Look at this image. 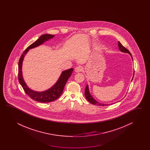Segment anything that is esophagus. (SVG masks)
<instances>
[{
  "label": "esophagus",
  "mask_w": 150,
  "mask_h": 150,
  "mask_svg": "<svg viewBox=\"0 0 150 150\" xmlns=\"http://www.w3.org/2000/svg\"><path fill=\"white\" fill-rule=\"evenodd\" d=\"M83 67H80V66L77 67L75 68V71H76V72H81V71H83Z\"/></svg>",
  "instance_id": "esophagus-1"
}]
</instances>
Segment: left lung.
<instances>
[{
    "label": "left lung",
    "instance_id": "8db88e82",
    "mask_svg": "<svg viewBox=\"0 0 150 150\" xmlns=\"http://www.w3.org/2000/svg\"><path fill=\"white\" fill-rule=\"evenodd\" d=\"M118 48H119V50L120 51L122 52H125V53H127L129 54H130L131 56V57L132 59V55L131 54L130 52H129V51L127 50V49L125 48V47H123L122 45H121V43L118 42ZM134 74H133V76H132V80L134 78ZM131 80V81H132ZM85 96L86 97V99L88 101V102H90L91 103H92L93 105H99V106H106V105H110V104H104V103H100V102L97 101L96 100L93 98L92 95L91 94V93L89 92V87H88V84L86 85V88H85ZM112 103H111V105H112Z\"/></svg>",
    "mask_w": 150,
    "mask_h": 150
}]
</instances>
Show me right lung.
<instances>
[{"instance_id": "right-lung-1", "label": "right lung", "mask_w": 150, "mask_h": 150, "mask_svg": "<svg viewBox=\"0 0 150 150\" xmlns=\"http://www.w3.org/2000/svg\"><path fill=\"white\" fill-rule=\"evenodd\" d=\"M54 36V35L48 34L41 35L36 41L32 43V45H30L28 47L25 49L21 55L19 62L18 77L20 83L23 87V89L25 91V93L30 98L38 102L48 103L54 101L56 99H57L63 93L64 87L67 82V80L70 77L74 71L73 68L63 71L57 81L54 85L50 88L42 92H38L33 90L30 88H29L28 86H27V83H25L23 78L22 69L23 61L25 54H27V52L30 49L41 45L45 42L48 41L49 40L53 38Z\"/></svg>"}]
</instances>
